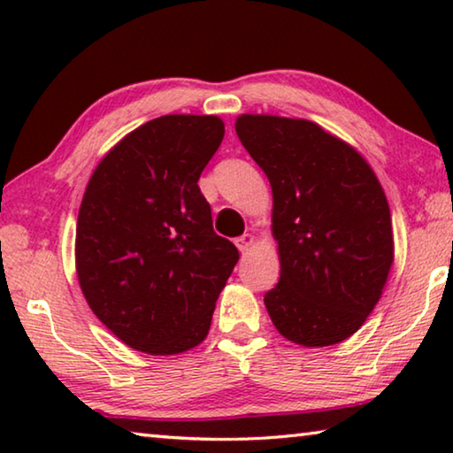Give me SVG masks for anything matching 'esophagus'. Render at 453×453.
Instances as JSON below:
<instances>
[{
	"mask_svg": "<svg viewBox=\"0 0 453 453\" xmlns=\"http://www.w3.org/2000/svg\"><path fill=\"white\" fill-rule=\"evenodd\" d=\"M254 242H256L254 235H251V234H243V235L237 237L235 245H237V248H240L242 254H245V251H248V250L251 248V245H254Z\"/></svg>",
	"mask_w": 453,
	"mask_h": 453,
	"instance_id": "1",
	"label": "esophagus"
}]
</instances>
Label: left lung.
<instances>
[{
	"label": "left lung",
	"instance_id": "obj_1",
	"mask_svg": "<svg viewBox=\"0 0 453 453\" xmlns=\"http://www.w3.org/2000/svg\"><path fill=\"white\" fill-rule=\"evenodd\" d=\"M235 134L267 175L280 281L264 296L273 326L305 348L356 334L394 264L392 216L365 159L308 119L243 113Z\"/></svg>",
	"mask_w": 453,
	"mask_h": 453
}]
</instances>
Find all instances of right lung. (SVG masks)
I'll return each mask as SVG.
<instances>
[{"mask_svg": "<svg viewBox=\"0 0 453 453\" xmlns=\"http://www.w3.org/2000/svg\"><path fill=\"white\" fill-rule=\"evenodd\" d=\"M216 116H162L134 129L91 173L75 270L97 319L126 346L173 356L210 332L240 259L213 232L199 175L224 140Z\"/></svg>", "mask_w": 453, "mask_h": 453, "instance_id": "obj_1", "label": "right lung"}]
</instances>
